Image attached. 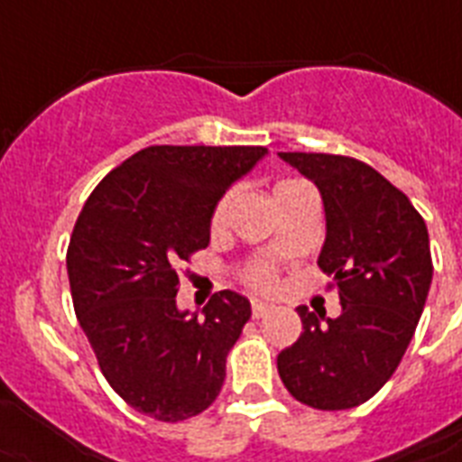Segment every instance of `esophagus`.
Here are the masks:
<instances>
[{"instance_id":"obj_1","label":"esophagus","mask_w":462,"mask_h":462,"mask_svg":"<svg viewBox=\"0 0 462 462\" xmlns=\"http://www.w3.org/2000/svg\"><path fill=\"white\" fill-rule=\"evenodd\" d=\"M273 310H274V305L263 303V300H254V303H251V315H254L255 319H261V317L270 315Z\"/></svg>"}]
</instances>
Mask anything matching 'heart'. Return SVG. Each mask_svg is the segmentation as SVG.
<instances>
[{"mask_svg": "<svg viewBox=\"0 0 462 462\" xmlns=\"http://www.w3.org/2000/svg\"><path fill=\"white\" fill-rule=\"evenodd\" d=\"M298 180H282V183L274 185V192H279V189L284 188H291V185H296ZM227 204H230V195H225L223 199L216 204V208H213V216H211V227H220L225 220V213H227ZM246 282H249L254 289H273L274 286V270L270 265H265V263H258V265L249 267L246 270Z\"/></svg>", "mask_w": 462, "mask_h": 462, "instance_id": "1", "label": "heart"}]
</instances>
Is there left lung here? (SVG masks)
Here are the masks:
<instances>
[{
    "instance_id": "1",
    "label": "left lung",
    "mask_w": 462,
    "mask_h": 462,
    "mask_svg": "<svg viewBox=\"0 0 462 462\" xmlns=\"http://www.w3.org/2000/svg\"><path fill=\"white\" fill-rule=\"evenodd\" d=\"M279 157L319 188L327 239L317 265L343 305L336 319L298 308L303 333L279 352V378L312 409H355L390 381L416 333L432 284L428 227L409 197L359 159Z\"/></svg>"
}]
</instances>
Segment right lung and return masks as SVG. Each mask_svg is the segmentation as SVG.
Segmentation results:
<instances>
[{"label": "right lung", "instance_id": "obj_1", "mask_svg": "<svg viewBox=\"0 0 462 462\" xmlns=\"http://www.w3.org/2000/svg\"><path fill=\"white\" fill-rule=\"evenodd\" d=\"M267 154L258 145H152L91 192L68 246L79 327L112 390L162 422L216 402L225 359L251 317L235 291L201 317L178 310V267L207 249L211 216L235 180Z\"/></svg>", "mask_w": 462, "mask_h": 462}]
</instances>
